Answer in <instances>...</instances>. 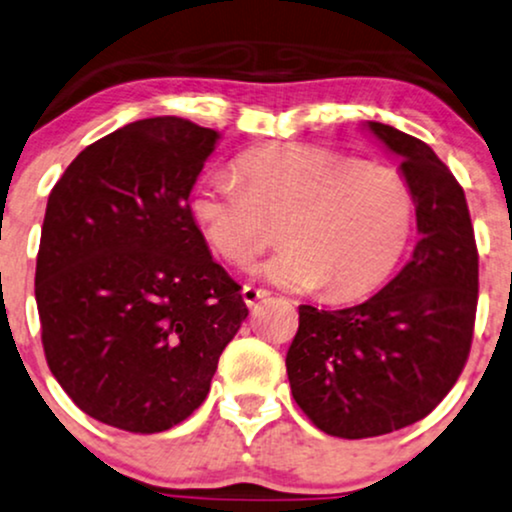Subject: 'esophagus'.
Returning a JSON list of instances; mask_svg holds the SVG:
<instances>
[{
    "mask_svg": "<svg viewBox=\"0 0 512 512\" xmlns=\"http://www.w3.org/2000/svg\"><path fill=\"white\" fill-rule=\"evenodd\" d=\"M241 295H243V302L248 304V307H255L257 302L260 300H264V297L269 295V290L267 288H257V286H243V290H241Z\"/></svg>",
    "mask_w": 512,
    "mask_h": 512,
    "instance_id": "obj_1",
    "label": "esophagus"
}]
</instances>
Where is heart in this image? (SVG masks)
<instances>
[{
	"label": "heart",
	"instance_id": "heart-1",
	"mask_svg": "<svg viewBox=\"0 0 512 512\" xmlns=\"http://www.w3.org/2000/svg\"><path fill=\"white\" fill-rule=\"evenodd\" d=\"M191 217L215 255L248 267L269 245L286 250L264 276L290 290H321L331 302L371 293L411 238L416 200L404 174L321 146H264L234 172L198 179Z\"/></svg>",
	"mask_w": 512,
	"mask_h": 512
}]
</instances>
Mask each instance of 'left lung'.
Segmentation results:
<instances>
[{
  "mask_svg": "<svg viewBox=\"0 0 512 512\" xmlns=\"http://www.w3.org/2000/svg\"><path fill=\"white\" fill-rule=\"evenodd\" d=\"M368 129L401 158L420 238L371 300L335 312L300 304L286 357L297 406L342 439L406 428L449 394L468 361L480 288L463 186L425 141L383 122Z\"/></svg>",
  "mask_w": 512,
  "mask_h": 512,
  "instance_id": "1",
  "label": "left lung"
}]
</instances>
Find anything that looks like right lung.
Returning <instances> with one entry per match:
<instances>
[{"label": "right lung", "instance_id": "obj_1", "mask_svg": "<svg viewBox=\"0 0 512 512\" xmlns=\"http://www.w3.org/2000/svg\"><path fill=\"white\" fill-rule=\"evenodd\" d=\"M217 139L172 115L129 122L49 193L35 271L44 357L87 416L118 430L189 418L248 316L191 217Z\"/></svg>", "mask_w": 512, "mask_h": 512}]
</instances>
